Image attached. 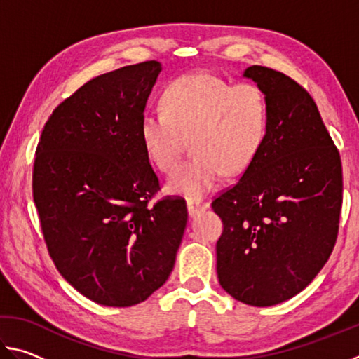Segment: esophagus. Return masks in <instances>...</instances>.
I'll return each mask as SVG.
<instances>
[{
	"label": "esophagus",
	"mask_w": 359,
	"mask_h": 359,
	"mask_svg": "<svg viewBox=\"0 0 359 359\" xmlns=\"http://www.w3.org/2000/svg\"><path fill=\"white\" fill-rule=\"evenodd\" d=\"M209 208V204L204 201L201 198H187V209L190 215H196L198 212H201L203 209Z\"/></svg>",
	"instance_id": "1"
}]
</instances>
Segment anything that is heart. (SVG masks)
Segmentation results:
<instances>
[{
    "label": "heart",
    "instance_id": "1",
    "mask_svg": "<svg viewBox=\"0 0 359 359\" xmlns=\"http://www.w3.org/2000/svg\"><path fill=\"white\" fill-rule=\"evenodd\" d=\"M161 109L141 120V141L151 165L171 174L188 140L194 149L169 179L171 193L203 196L223 174H244L264 147L269 106L257 83L231 85L209 72H194L168 85Z\"/></svg>",
    "mask_w": 359,
    "mask_h": 359
}]
</instances>
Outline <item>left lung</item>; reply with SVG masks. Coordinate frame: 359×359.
<instances>
[{"label":"left lung","mask_w":359,"mask_h":359,"mask_svg":"<svg viewBox=\"0 0 359 359\" xmlns=\"http://www.w3.org/2000/svg\"><path fill=\"white\" fill-rule=\"evenodd\" d=\"M269 106L264 147L233 187L212 201L222 218L217 274L248 306L283 302L311 283L336 245L342 163L318 107L283 72L244 71Z\"/></svg>","instance_id":"1"}]
</instances>
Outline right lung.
<instances>
[{"label":"right lung","mask_w":359,"mask_h":359,"mask_svg":"<svg viewBox=\"0 0 359 359\" xmlns=\"http://www.w3.org/2000/svg\"><path fill=\"white\" fill-rule=\"evenodd\" d=\"M161 65L123 66L53 109L36 147L33 199L48 255L79 293L101 306L147 299L171 274L187 226L184 198L160 190L141 141Z\"/></svg>","instance_id":"add662e5"}]
</instances>
